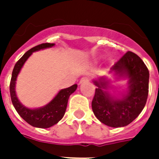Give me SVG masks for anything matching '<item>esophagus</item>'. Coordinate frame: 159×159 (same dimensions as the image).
<instances>
[{"instance_id":"esophagus-1","label":"esophagus","mask_w":159,"mask_h":159,"mask_svg":"<svg viewBox=\"0 0 159 159\" xmlns=\"http://www.w3.org/2000/svg\"><path fill=\"white\" fill-rule=\"evenodd\" d=\"M90 81V78L88 77H83L82 79L80 80L79 84H82V83H85V82H88Z\"/></svg>"}]
</instances>
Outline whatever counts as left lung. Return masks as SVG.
Wrapping results in <instances>:
<instances>
[{
    "instance_id": "obj_1",
    "label": "left lung",
    "mask_w": 159,
    "mask_h": 159,
    "mask_svg": "<svg viewBox=\"0 0 159 159\" xmlns=\"http://www.w3.org/2000/svg\"><path fill=\"white\" fill-rule=\"evenodd\" d=\"M110 74L115 80H128L125 91L115 95L111 92V78L101 77L94 79L93 83L97 87L92 102V111L106 125L124 127L135 120L145 106L149 72L143 60L129 51L111 67Z\"/></svg>"
}]
</instances>
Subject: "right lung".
Here are the masks:
<instances>
[{"label": "right lung", "mask_w": 159, "mask_h": 159, "mask_svg": "<svg viewBox=\"0 0 159 159\" xmlns=\"http://www.w3.org/2000/svg\"><path fill=\"white\" fill-rule=\"evenodd\" d=\"M54 45L55 43H42L27 51L20 57V59L16 63L13 72H12V76H11L10 92H11L12 104L23 120H25L30 125L37 127V128H49L62 120L67 109V102H68L70 95H72L77 90V85L74 84L67 88L60 90L52 101H50L45 106L39 107V108H28L24 106L18 99L16 92V80L25 62L27 61V59L30 57L34 52L48 48H52Z\"/></svg>", "instance_id": "obj_1"}]
</instances>
